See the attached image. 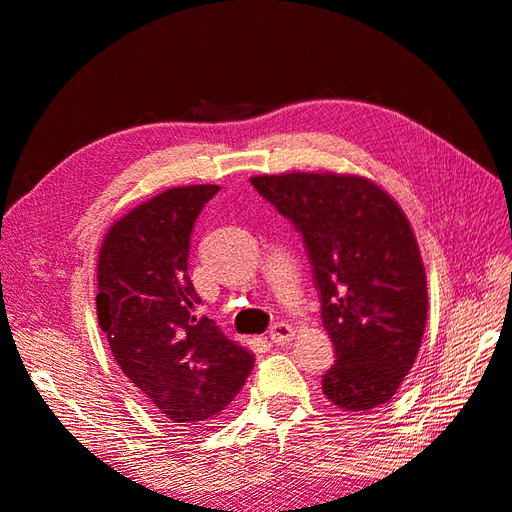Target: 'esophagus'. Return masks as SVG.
<instances>
[{
    "label": "esophagus",
    "instance_id": "1",
    "mask_svg": "<svg viewBox=\"0 0 512 512\" xmlns=\"http://www.w3.org/2000/svg\"><path fill=\"white\" fill-rule=\"evenodd\" d=\"M294 335V331H292V327L288 322H275L273 327L269 329V339H271V344H286V342H290V337Z\"/></svg>",
    "mask_w": 512,
    "mask_h": 512
}]
</instances>
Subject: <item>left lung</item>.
I'll return each mask as SVG.
<instances>
[{
    "label": "left lung",
    "mask_w": 512,
    "mask_h": 512,
    "mask_svg": "<svg viewBox=\"0 0 512 512\" xmlns=\"http://www.w3.org/2000/svg\"><path fill=\"white\" fill-rule=\"evenodd\" d=\"M301 232L320 316L335 346L322 393L365 412L389 401L421 348L427 282L410 222L376 183L354 175L250 179Z\"/></svg>",
    "instance_id": "left-lung-1"
}]
</instances>
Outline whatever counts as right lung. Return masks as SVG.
Masks as SVG:
<instances>
[{"instance_id":"obj_1","label":"right lung","mask_w":512,"mask_h":512,"mask_svg":"<svg viewBox=\"0 0 512 512\" xmlns=\"http://www.w3.org/2000/svg\"><path fill=\"white\" fill-rule=\"evenodd\" d=\"M218 185L173 188L106 232L98 258V322L117 365L162 416L198 425L222 412L254 354L198 316L190 239Z\"/></svg>"}]
</instances>
